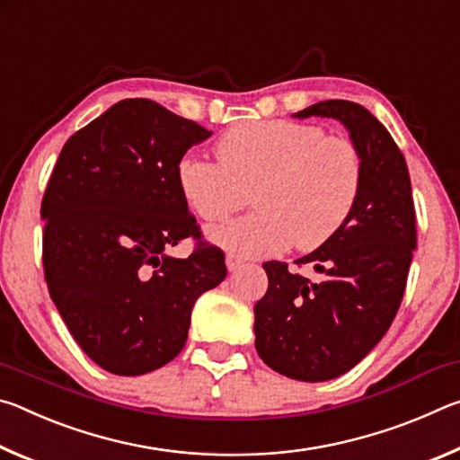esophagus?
Listing matches in <instances>:
<instances>
[{
  "label": "esophagus",
  "mask_w": 460,
  "mask_h": 460,
  "mask_svg": "<svg viewBox=\"0 0 460 460\" xmlns=\"http://www.w3.org/2000/svg\"><path fill=\"white\" fill-rule=\"evenodd\" d=\"M225 261H227L229 271H235V270H239L241 266H243V258H241V255H237V253H227V258H225Z\"/></svg>",
  "instance_id": "34e87169"
}]
</instances>
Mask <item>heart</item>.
Returning a JSON list of instances; mask_svg holds the SVG:
<instances>
[{
	"mask_svg": "<svg viewBox=\"0 0 460 460\" xmlns=\"http://www.w3.org/2000/svg\"><path fill=\"white\" fill-rule=\"evenodd\" d=\"M219 162L184 155L176 181L190 211L221 223L247 207L258 211L211 231L241 255H274L292 243L324 245L353 215L363 190V158L353 142L313 123L268 119L229 128L215 146Z\"/></svg>",
	"mask_w": 460,
	"mask_h": 460,
	"instance_id": "heart-1",
	"label": "heart"
}]
</instances>
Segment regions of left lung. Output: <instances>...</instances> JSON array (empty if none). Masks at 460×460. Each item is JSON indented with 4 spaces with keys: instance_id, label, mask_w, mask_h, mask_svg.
<instances>
[{
    "instance_id": "obj_1",
    "label": "left lung",
    "mask_w": 460,
    "mask_h": 460,
    "mask_svg": "<svg viewBox=\"0 0 460 460\" xmlns=\"http://www.w3.org/2000/svg\"><path fill=\"white\" fill-rule=\"evenodd\" d=\"M334 118L363 158V190L342 229L296 266L266 261L268 292L255 305V349L278 373L329 381L353 369L392 326L416 249V208L406 158L384 123L359 103L329 99L296 118Z\"/></svg>"
}]
</instances>
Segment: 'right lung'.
<instances>
[{
  "label": "right lung",
  "mask_w": 460,
  "mask_h": 460,
  "mask_svg": "<svg viewBox=\"0 0 460 460\" xmlns=\"http://www.w3.org/2000/svg\"><path fill=\"white\" fill-rule=\"evenodd\" d=\"M211 136L150 99H123L66 139L46 186L42 266L79 347L115 376H142L182 351L190 310L227 276L202 237L176 166ZM190 236L186 261L165 255Z\"/></svg>",
  "instance_id": "1"
}]
</instances>
